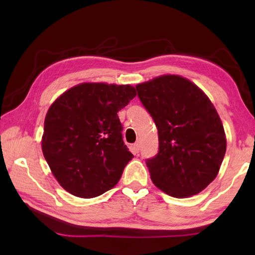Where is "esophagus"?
I'll return each mask as SVG.
<instances>
[{"label": "esophagus", "instance_id": "1", "mask_svg": "<svg viewBox=\"0 0 255 255\" xmlns=\"http://www.w3.org/2000/svg\"><path fill=\"white\" fill-rule=\"evenodd\" d=\"M132 147H133V150H135V153H138V152H139V149H140V144H139V141H136V143L132 145Z\"/></svg>", "mask_w": 255, "mask_h": 255}]
</instances>
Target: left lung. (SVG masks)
<instances>
[{"instance_id":"obj_1","label":"left lung","mask_w":255,"mask_h":255,"mask_svg":"<svg viewBox=\"0 0 255 255\" xmlns=\"http://www.w3.org/2000/svg\"><path fill=\"white\" fill-rule=\"evenodd\" d=\"M136 90L158 132V152L146 159L153 183L175 198L197 195L218 174L226 152L225 131L213 103L178 75L156 77Z\"/></svg>"}]
</instances>
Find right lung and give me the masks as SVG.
I'll list each match as a JSON object with an SVG mask.
<instances>
[{
	"mask_svg": "<svg viewBox=\"0 0 255 255\" xmlns=\"http://www.w3.org/2000/svg\"><path fill=\"white\" fill-rule=\"evenodd\" d=\"M135 97L130 85L82 83L50 106L41 148L66 191L94 198L118 183L133 155L123 140L117 112Z\"/></svg>",
	"mask_w": 255,
	"mask_h": 255,
	"instance_id": "1",
	"label": "right lung"
}]
</instances>
